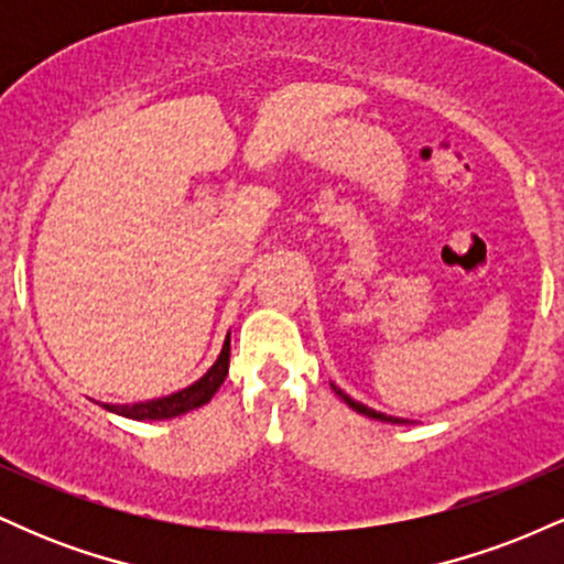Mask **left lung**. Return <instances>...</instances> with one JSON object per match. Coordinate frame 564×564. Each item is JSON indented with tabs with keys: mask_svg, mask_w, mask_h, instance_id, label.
Wrapping results in <instances>:
<instances>
[{
	"mask_svg": "<svg viewBox=\"0 0 564 564\" xmlns=\"http://www.w3.org/2000/svg\"><path fill=\"white\" fill-rule=\"evenodd\" d=\"M334 387V392L339 394L341 400H345V403L352 408V411H358V413H364V416H368V419H377V422H387V424H408L405 419H394V416H387V413H379V411H373V408H368V405H364V403H358V400H352L349 398L347 392H341L339 387L336 384H332Z\"/></svg>",
	"mask_w": 564,
	"mask_h": 564,
	"instance_id": "obj_1",
	"label": "left lung"
}]
</instances>
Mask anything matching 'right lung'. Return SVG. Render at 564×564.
<instances>
[{
    "label": "right lung",
    "mask_w": 564,
    "mask_h": 564,
    "mask_svg": "<svg viewBox=\"0 0 564 564\" xmlns=\"http://www.w3.org/2000/svg\"><path fill=\"white\" fill-rule=\"evenodd\" d=\"M228 366H230V334L228 339H225L223 352H219L215 366H212L198 381H193L191 387H185V390L166 394V398L148 400V403H134V405L102 403V408H108L111 413H119V416L134 419V422H161V419L183 416V413L193 411V408L206 405L212 398H215L219 384H223L225 377H228Z\"/></svg>",
    "instance_id": "right-lung-1"
}]
</instances>
